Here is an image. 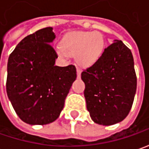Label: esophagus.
I'll return each mask as SVG.
<instances>
[{"mask_svg":"<svg viewBox=\"0 0 149 149\" xmlns=\"http://www.w3.org/2000/svg\"><path fill=\"white\" fill-rule=\"evenodd\" d=\"M81 69L79 68H77V77H81Z\"/></svg>","mask_w":149,"mask_h":149,"instance_id":"esophagus-1","label":"esophagus"}]
</instances>
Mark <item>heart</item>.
Instances as JSON below:
<instances>
[{
  "mask_svg": "<svg viewBox=\"0 0 149 149\" xmlns=\"http://www.w3.org/2000/svg\"><path fill=\"white\" fill-rule=\"evenodd\" d=\"M62 47L58 53L63 58L76 55L80 65L91 67L100 58L105 49V39L100 32L79 31L66 34L62 40Z\"/></svg>",
  "mask_w": 149,
  "mask_h": 149,
  "instance_id": "heart-1",
  "label": "heart"
}]
</instances>
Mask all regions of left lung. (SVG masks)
I'll return each instance as SVG.
<instances>
[{
    "instance_id": "obj_1",
    "label": "left lung",
    "mask_w": 149,
    "mask_h": 149,
    "mask_svg": "<svg viewBox=\"0 0 149 149\" xmlns=\"http://www.w3.org/2000/svg\"><path fill=\"white\" fill-rule=\"evenodd\" d=\"M84 96L91 120L112 125L130 113L137 88L134 58L121 40H114L100 58L81 72Z\"/></svg>"
}]
</instances>
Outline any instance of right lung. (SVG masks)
I'll return each instance as SVG.
<instances>
[{
  "label": "right lung",
  "mask_w": 149,
  "mask_h": 149,
  "mask_svg": "<svg viewBox=\"0 0 149 149\" xmlns=\"http://www.w3.org/2000/svg\"><path fill=\"white\" fill-rule=\"evenodd\" d=\"M55 37L52 27L41 29L24 38L8 59V98L20 120L31 125L58 118L77 78L73 65L55 66L58 55L50 44Z\"/></svg>",
  "instance_id": "1"
}]
</instances>
